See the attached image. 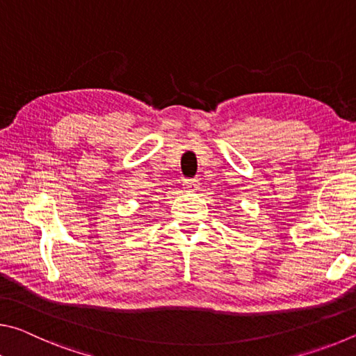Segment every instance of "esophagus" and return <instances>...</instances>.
Returning a JSON list of instances; mask_svg holds the SVG:
<instances>
[{"instance_id": "34e87169", "label": "esophagus", "mask_w": 356, "mask_h": 356, "mask_svg": "<svg viewBox=\"0 0 356 356\" xmlns=\"http://www.w3.org/2000/svg\"><path fill=\"white\" fill-rule=\"evenodd\" d=\"M184 188L191 190V191L197 190V188H200V180H197V179H185Z\"/></svg>"}]
</instances>
